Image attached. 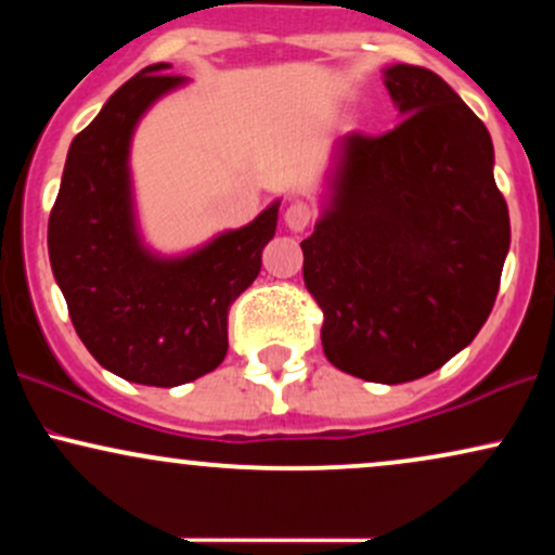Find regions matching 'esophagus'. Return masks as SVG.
<instances>
[{
  "instance_id": "34e87169",
  "label": "esophagus",
  "mask_w": 555,
  "mask_h": 555,
  "mask_svg": "<svg viewBox=\"0 0 555 555\" xmlns=\"http://www.w3.org/2000/svg\"><path fill=\"white\" fill-rule=\"evenodd\" d=\"M313 216H315L313 206H308V203H302V201H295V203H289V206H286L284 221H286V227L292 229V232H302V229L308 227L310 221H313Z\"/></svg>"
}]
</instances>
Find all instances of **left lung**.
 I'll return each instance as SVG.
<instances>
[{
    "mask_svg": "<svg viewBox=\"0 0 555 555\" xmlns=\"http://www.w3.org/2000/svg\"><path fill=\"white\" fill-rule=\"evenodd\" d=\"M404 119L336 143L321 219L302 247L331 365L406 384L446 365L493 310L512 227L493 140L436 73L384 69Z\"/></svg>",
    "mask_w": 555,
    "mask_h": 555,
    "instance_id": "obj_1",
    "label": "left lung"
}]
</instances>
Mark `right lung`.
Masks as SVG:
<instances>
[{
  "label": "right lung",
  "instance_id": "obj_1",
  "mask_svg": "<svg viewBox=\"0 0 555 555\" xmlns=\"http://www.w3.org/2000/svg\"><path fill=\"white\" fill-rule=\"evenodd\" d=\"M169 67L140 69L75 135L49 216V260L80 341L119 378L162 388L201 378L227 358L229 305L258 276L282 203L182 256L145 245L130 145L143 114L188 86Z\"/></svg>",
  "mask_w": 555,
  "mask_h": 555
}]
</instances>
